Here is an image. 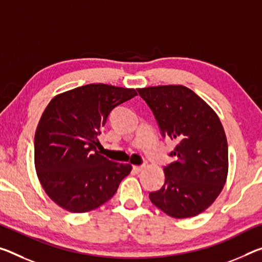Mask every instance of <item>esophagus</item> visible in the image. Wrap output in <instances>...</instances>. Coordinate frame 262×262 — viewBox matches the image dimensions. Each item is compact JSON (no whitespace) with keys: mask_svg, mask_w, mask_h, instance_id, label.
Segmentation results:
<instances>
[{"mask_svg":"<svg viewBox=\"0 0 262 262\" xmlns=\"http://www.w3.org/2000/svg\"><path fill=\"white\" fill-rule=\"evenodd\" d=\"M143 165H134V167H133V170H134L135 172H140L141 170H143Z\"/></svg>","mask_w":262,"mask_h":262,"instance_id":"34e87169","label":"esophagus"}]
</instances>
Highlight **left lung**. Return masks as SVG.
<instances>
[{"label":"left lung","instance_id":"8db88e82","mask_svg":"<svg viewBox=\"0 0 262 262\" xmlns=\"http://www.w3.org/2000/svg\"><path fill=\"white\" fill-rule=\"evenodd\" d=\"M138 92L155 115L161 134L177 142L169 154L177 160L164 167V184L149 198L170 217H194L212 204L226 183L228 149L221 120L185 86L144 87Z\"/></svg>","mask_w":262,"mask_h":262}]
</instances>
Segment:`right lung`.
<instances>
[{"label": "right lung", "instance_id": "add662e5", "mask_svg": "<svg viewBox=\"0 0 262 262\" xmlns=\"http://www.w3.org/2000/svg\"><path fill=\"white\" fill-rule=\"evenodd\" d=\"M138 95L134 89L90 84L56 95L35 134V168L48 196L66 211L89 212L114 196L132 165L97 150L116 106Z\"/></svg>", "mask_w": 262, "mask_h": 262}]
</instances>
